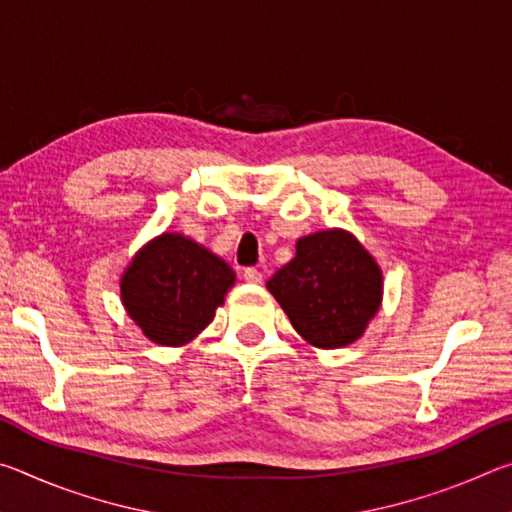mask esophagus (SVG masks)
<instances>
[{
    "mask_svg": "<svg viewBox=\"0 0 512 512\" xmlns=\"http://www.w3.org/2000/svg\"><path fill=\"white\" fill-rule=\"evenodd\" d=\"M262 271H257V268H246L244 271V280L248 282V284H259L262 282Z\"/></svg>",
    "mask_w": 512,
    "mask_h": 512,
    "instance_id": "34e87169",
    "label": "esophagus"
}]
</instances>
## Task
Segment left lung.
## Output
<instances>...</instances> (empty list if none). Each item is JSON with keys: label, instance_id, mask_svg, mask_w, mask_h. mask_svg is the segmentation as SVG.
<instances>
[{"label": "left lung", "instance_id": "8db88e82", "mask_svg": "<svg viewBox=\"0 0 512 512\" xmlns=\"http://www.w3.org/2000/svg\"><path fill=\"white\" fill-rule=\"evenodd\" d=\"M266 289L280 302L296 332L314 348L350 345L381 305L384 275L348 230H320L298 239L296 257Z\"/></svg>", "mask_w": 512, "mask_h": 512}]
</instances>
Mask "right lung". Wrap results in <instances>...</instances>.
I'll return each instance as SVG.
<instances>
[{"label":"right lung","instance_id":"obj_1","mask_svg":"<svg viewBox=\"0 0 512 512\" xmlns=\"http://www.w3.org/2000/svg\"><path fill=\"white\" fill-rule=\"evenodd\" d=\"M235 271L178 232L149 241L121 275V302L146 339L178 348L212 323Z\"/></svg>","mask_w":512,"mask_h":512}]
</instances>
